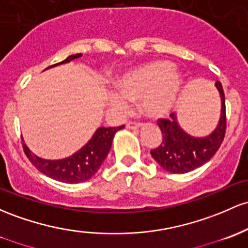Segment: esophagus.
<instances>
[{
    "label": "esophagus",
    "instance_id": "obj_1",
    "mask_svg": "<svg viewBox=\"0 0 248 248\" xmlns=\"http://www.w3.org/2000/svg\"><path fill=\"white\" fill-rule=\"evenodd\" d=\"M126 127L128 129H139L142 127V124H140V122H128L126 124Z\"/></svg>",
    "mask_w": 248,
    "mask_h": 248
}]
</instances>
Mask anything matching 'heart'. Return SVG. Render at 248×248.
<instances>
[{"instance_id": "obj_1", "label": "heart", "mask_w": 248, "mask_h": 248, "mask_svg": "<svg viewBox=\"0 0 248 248\" xmlns=\"http://www.w3.org/2000/svg\"><path fill=\"white\" fill-rule=\"evenodd\" d=\"M184 88L182 75L162 60L130 68L115 80L116 92L108 93V102L118 113L128 108V102L140 100L141 111L157 119L174 109Z\"/></svg>"}]
</instances>
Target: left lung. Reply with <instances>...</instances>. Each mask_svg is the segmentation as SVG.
<instances>
[{
  "mask_svg": "<svg viewBox=\"0 0 248 248\" xmlns=\"http://www.w3.org/2000/svg\"><path fill=\"white\" fill-rule=\"evenodd\" d=\"M221 100L220 119L213 132L206 137H193L181 128L175 114L170 120L160 119L157 121L162 132V142L157 148L151 151L152 156L165 170L174 174L188 173L213 157L222 143L226 132L225 94L221 83L216 82Z\"/></svg>",
  "mask_w": 248,
  "mask_h": 248,
  "instance_id": "1",
  "label": "left lung"
}]
</instances>
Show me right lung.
<instances>
[{"label": "right lung", "instance_id": "right-lung-1", "mask_svg": "<svg viewBox=\"0 0 248 248\" xmlns=\"http://www.w3.org/2000/svg\"><path fill=\"white\" fill-rule=\"evenodd\" d=\"M81 56H82L81 54H74V55L68 56L64 61L46 68V69L68 63L73 60L81 58ZM124 127V126L99 127L95 130L91 140L82 148L78 149L70 156L64 157V159H43V157L37 156L36 154L32 153L26 143H23V149L31 164L45 175L54 179V180L64 182V184H80V182L87 181L93 178L95 173L99 170L102 162L105 161L108 153H109L116 132Z\"/></svg>", "mask_w": 248, "mask_h": 248}]
</instances>
